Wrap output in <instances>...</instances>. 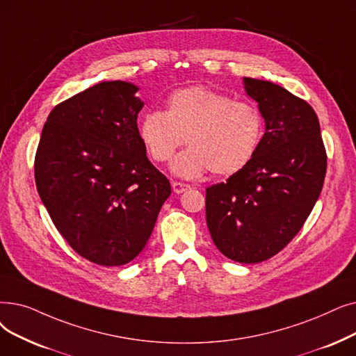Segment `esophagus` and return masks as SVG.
<instances>
[{
	"mask_svg": "<svg viewBox=\"0 0 356 356\" xmlns=\"http://www.w3.org/2000/svg\"><path fill=\"white\" fill-rule=\"evenodd\" d=\"M172 188H173V192L175 193H183V192H186L191 186L188 183H181V181H173L172 183Z\"/></svg>",
	"mask_w": 356,
	"mask_h": 356,
	"instance_id": "obj_1",
	"label": "esophagus"
}]
</instances>
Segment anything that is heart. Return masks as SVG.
Wrapping results in <instances>:
<instances>
[{
  "label": "heart",
  "mask_w": 356,
  "mask_h": 356,
  "mask_svg": "<svg viewBox=\"0 0 356 356\" xmlns=\"http://www.w3.org/2000/svg\"><path fill=\"white\" fill-rule=\"evenodd\" d=\"M138 135L148 156L173 161V173L193 179L207 172L234 175L254 156L264 135V119L250 103L236 102L208 87H188L167 99L165 111L147 112L138 123Z\"/></svg>",
  "instance_id": "obj_1"
}]
</instances>
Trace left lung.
Returning a JSON list of instances; mask_svg holds the SVG:
<instances>
[{"instance_id":"8db88e82","label":"left lung","mask_w":356,"mask_h":356,"mask_svg":"<svg viewBox=\"0 0 356 356\" xmlns=\"http://www.w3.org/2000/svg\"><path fill=\"white\" fill-rule=\"evenodd\" d=\"M265 119L252 160L207 189V224L218 250L259 264L297 236L320 196L327 157L313 107L270 81L243 79Z\"/></svg>"}]
</instances>
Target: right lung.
<instances>
[{"label": "right lung", "mask_w": 356, "mask_h": 356, "mask_svg": "<svg viewBox=\"0 0 356 356\" xmlns=\"http://www.w3.org/2000/svg\"><path fill=\"white\" fill-rule=\"evenodd\" d=\"M138 90L103 81L59 103L36 151V188L52 222L102 266L127 265L143 252L172 193L138 135Z\"/></svg>", "instance_id": "obj_1"}]
</instances>
